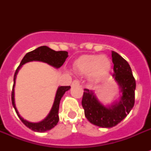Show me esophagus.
Returning <instances> with one entry per match:
<instances>
[{
    "instance_id": "1",
    "label": "esophagus",
    "mask_w": 151,
    "mask_h": 151,
    "mask_svg": "<svg viewBox=\"0 0 151 151\" xmlns=\"http://www.w3.org/2000/svg\"><path fill=\"white\" fill-rule=\"evenodd\" d=\"M72 86H73V85H80V82H79V81L78 80H74L73 81V82H72Z\"/></svg>"
}]
</instances>
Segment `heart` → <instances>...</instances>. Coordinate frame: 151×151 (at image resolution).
I'll return each instance as SVG.
<instances>
[{
    "label": "heart",
    "mask_w": 151,
    "mask_h": 151,
    "mask_svg": "<svg viewBox=\"0 0 151 151\" xmlns=\"http://www.w3.org/2000/svg\"><path fill=\"white\" fill-rule=\"evenodd\" d=\"M74 68L83 75H88L92 81H97L107 75L110 69V62L105 55H86L76 61Z\"/></svg>",
    "instance_id": "heart-1"
}]
</instances>
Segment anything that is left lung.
Here are the masks:
<instances>
[{
    "label": "left lung",
    "mask_w": 151,
    "mask_h": 151,
    "mask_svg": "<svg viewBox=\"0 0 151 151\" xmlns=\"http://www.w3.org/2000/svg\"><path fill=\"white\" fill-rule=\"evenodd\" d=\"M112 60L113 77L122 88L121 100L114 105L105 106L99 103L92 91L85 88L81 101L86 118L92 124L102 128H111L117 125L129 114L135 103L136 80L131 67L124 58L114 51H112Z\"/></svg>",
    "instance_id": "obj_1"
}]
</instances>
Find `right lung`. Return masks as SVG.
Here are the masks:
<instances>
[{
	"mask_svg": "<svg viewBox=\"0 0 151 151\" xmlns=\"http://www.w3.org/2000/svg\"><path fill=\"white\" fill-rule=\"evenodd\" d=\"M68 57V52L66 51H54L48 48L47 46H41L39 48H36L35 50L31 51L26 54L22 61L20 63L19 66H18V68L15 70V75H14V84H13L12 91V103L13 107L15 108V110L17 115L19 117V119L22 121V122L28 127L29 129H31L34 132H44L48 131L54 128L59 122V103L61 100V98L64 95V93L68 91L70 88V86H61L59 87L55 95L54 103L52 106V110L48 115L46 117L45 119L37 123H32L24 120L19 115L17 109L15 107V100H14V86H15V78L19 70L20 67L25 64L26 63L30 61H41L46 63L49 64L51 66H54L55 68H59L60 66H63L64 62L66 61V58Z\"/></svg>",
	"mask_w": 151,
	"mask_h": 151,
	"instance_id": "obj_1",
	"label": "right lung"
}]
</instances>
